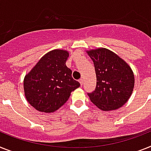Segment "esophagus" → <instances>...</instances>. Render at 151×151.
<instances>
[{
  "instance_id": "1",
  "label": "esophagus",
  "mask_w": 151,
  "mask_h": 151,
  "mask_svg": "<svg viewBox=\"0 0 151 151\" xmlns=\"http://www.w3.org/2000/svg\"><path fill=\"white\" fill-rule=\"evenodd\" d=\"M79 83H80L81 86H83V83H84V81H83V78H81V79H79Z\"/></svg>"
}]
</instances>
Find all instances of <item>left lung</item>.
<instances>
[{"label":"left lung","instance_id":"obj_1","mask_svg":"<svg viewBox=\"0 0 151 151\" xmlns=\"http://www.w3.org/2000/svg\"><path fill=\"white\" fill-rule=\"evenodd\" d=\"M93 61L96 86L88 93L91 102L103 111L123 106L131 96L134 75L129 65L112 51L105 48L87 51Z\"/></svg>","mask_w":151,"mask_h":151}]
</instances>
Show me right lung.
I'll return each instance as SVG.
<instances>
[{"label":"right lung","instance_id":"obj_1","mask_svg":"<svg viewBox=\"0 0 151 151\" xmlns=\"http://www.w3.org/2000/svg\"><path fill=\"white\" fill-rule=\"evenodd\" d=\"M69 53L55 49L46 53L24 78V90L30 105L40 112L53 113L66 103L80 86L65 65Z\"/></svg>","mask_w":151,"mask_h":151}]
</instances>
